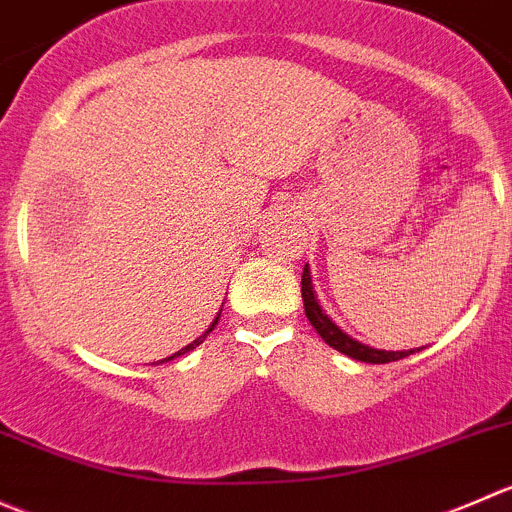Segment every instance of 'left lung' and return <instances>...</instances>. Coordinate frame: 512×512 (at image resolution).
I'll use <instances>...</instances> for the list:
<instances>
[{"label":"left lung","mask_w":512,"mask_h":512,"mask_svg":"<svg viewBox=\"0 0 512 512\" xmlns=\"http://www.w3.org/2000/svg\"><path fill=\"white\" fill-rule=\"evenodd\" d=\"M301 296H303V308H306V318L311 321V326L316 328L318 336H321L331 348L346 353V356L353 358V361L391 363V361H401V358L416 353L413 348L411 351H378V348L366 346V343L356 341V338H351L348 333H343L341 328H338L336 323H333L331 318L323 313L321 303H318V298H316V291H313L308 263H306V268H303V276H301Z\"/></svg>","instance_id":"left-lung-1"}]
</instances>
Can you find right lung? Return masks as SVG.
<instances>
[{"instance_id": "1", "label": "right lung", "mask_w": 512, "mask_h": 512, "mask_svg": "<svg viewBox=\"0 0 512 512\" xmlns=\"http://www.w3.org/2000/svg\"><path fill=\"white\" fill-rule=\"evenodd\" d=\"M219 316H221V313H216V318H214V321H211V326H209V328H206V331H204V333H201V336H199V338H196V341H191V343H189V346H184V348H181V351H176V353H174V356L164 358V361H174V358L184 356V353L194 351V348H196V346H201V343H204V338H206V336H209V333H211V331H214V328H216V323H219ZM164 361H159V363H164Z\"/></svg>"}]
</instances>
